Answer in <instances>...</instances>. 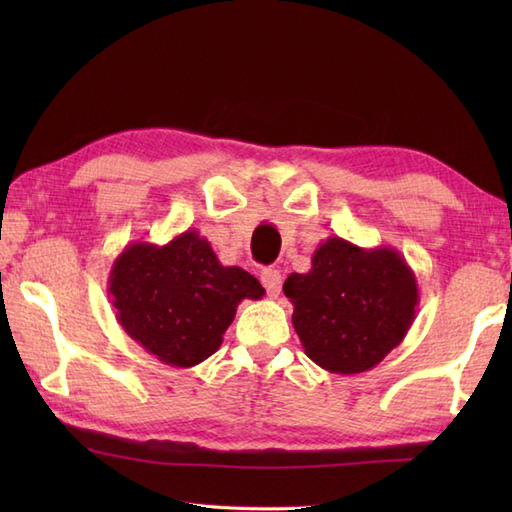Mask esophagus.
<instances>
[{
    "mask_svg": "<svg viewBox=\"0 0 512 512\" xmlns=\"http://www.w3.org/2000/svg\"><path fill=\"white\" fill-rule=\"evenodd\" d=\"M262 284L268 290L270 297H279L281 292V273L277 268H264L262 270Z\"/></svg>",
    "mask_w": 512,
    "mask_h": 512,
    "instance_id": "esophagus-1",
    "label": "esophagus"
}]
</instances>
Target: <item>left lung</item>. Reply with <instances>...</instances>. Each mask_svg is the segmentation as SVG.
Segmentation results:
<instances>
[{"instance_id": "1", "label": "left lung", "mask_w": 512, "mask_h": 512, "mask_svg": "<svg viewBox=\"0 0 512 512\" xmlns=\"http://www.w3.org/2000/svg\"><path fill=\"white\" fill-rule=\"evenodd\" d=\"M292 325L308 358L330 374L376 367L405 339L420 303L418 281L396 248L328 237L306 275L284 284Z\"/></svg>"}]
</instances>
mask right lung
<instances>
[{"label": "right lung", "mask_w": 512, "mask_h": 512, "mask_svg": "<svg viewBox=\"0 0 512 512\" xmlns=\"http://www.w3.org/2000/svg\"><path fill=\"white\" fill-rule=\"evenodd\" d=\"M107 292L118 325L147 354L187 369L220 350L239 303L266 290L244 268L222 266L206 237L189 228L162 246L127 244Z\"/></svg>", "instance_id": "right-lung-1"}]
</instances>
